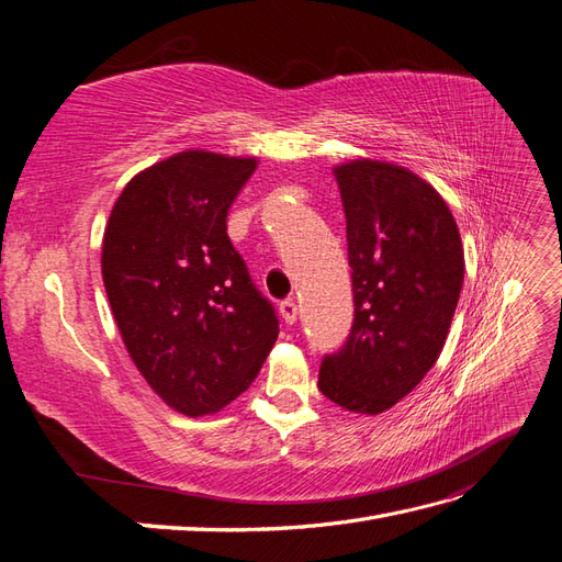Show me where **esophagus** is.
<instances>
[{"mask_svg":"<svg viewBox=\"0 0 562 562\" xmlns=\"http://www.w3.org/2000/svg\"><path fill=\"white\" fill-rule=\"evenodd\" d=\"M279 312H281V318L285 321V326H293L297 321V304L293 300H283L279 304Z\"/></svg>","mask_w":562,"mask_h":562,"instance_id":"obj_1","label":"esophagus"}]
</instances>
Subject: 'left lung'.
<instances>
[{
    "label": "left lung",
    "instance_id": "8db88e82",
    "mask_svg": "<svg viewBox=\"0 0 562 562\" xmlns=\"http://www.w3.org/2000/svg\"><path fill=\"white\" fill-rule=\"evenodd\" d=\"M347 217L353 321L323 356L318 389L378 415L424 380L446 345L464 281V252L446 201L394 164L335 168Z\"/></svg>",
    "mask_w": 562,
    "mask_h": 562
}]
</instances>
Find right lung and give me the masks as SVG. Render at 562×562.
<instances>
[{
	"instance_id": "add662e5",
	"label": "right lung",
	"mask_w": 562,
	"mask_h": 562,
	"mask_svg": "<svg viewBox=\"0 0 562 562\" xmlns=\"http://www.w3.org/2000/svg\"><path fill=\"white\" fill-rule=\"evenodd\" d=\"M255 159L182 151L135 176L103 239L119 333L147 384L190 417L225 407L258 378L279 316L227 236Z\"/></svg>"
}]
</instances>
